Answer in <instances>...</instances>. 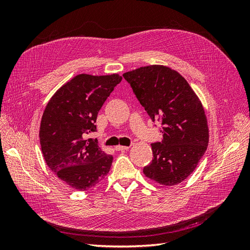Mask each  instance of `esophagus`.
I'll return each instance as SVG.
<instances>
[{
	"mask_svg": "<svg viewBox=\"0 0 250 250\" xmlns=\"http://www.w3.org/2000/svg\"><path fill=\"white\" fill-rule=\"evenodd\" d=\"M128 148H129V147H127V146H121V145H118V146H116V147H115V149H116L117 151H122V150H127Z\"/></svg>",
	"mask_w": 250,
	"mask_h": 250,
	"instance_id": "obj_1",
	"label": "esophagus"
}]
</instances>
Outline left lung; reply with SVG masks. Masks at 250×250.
Wrapping results in <instances>:
<instances>
[{"instance_id": "8db88e82", "label": "left lung", "mask_w": 250, "mask_h": 250, "mask_svg": "<svg viewBox=\"0 0 250 250\" xmlns=\"http://www.w3.org/2000/svg\"><path fill=\"white\" fill-rule=\"evenodd\" d=\"M151 120L162 124L163 141L151 144L153 158L143 172L160 185L174 186L197 167L208 144L203 106L188 81L165 65L123 74Z\"/></svg>"}]
</instances>
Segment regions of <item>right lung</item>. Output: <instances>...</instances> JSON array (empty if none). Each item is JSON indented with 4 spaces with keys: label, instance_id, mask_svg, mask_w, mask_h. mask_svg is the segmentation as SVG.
Masks as SVG:
<instances>
[{
    "label": "right lung",
    "instance_id": "right-lung-1",
    "mask_svg": "<svg viewBox=\"0 0 250 250\" xmlns=\"http://www.w3.org/2000/svg\"><path fill=\"white\" fill-rule=\"evenodd\" d=\"M121 81L119 74L77 75L53 95L43 111L40 142L44 161L76 190L95 187L109 172L112 156L87 135L97 130L98 112Z\"/></svg>",
    "mask_w": 250,
    "mask_h": 250
}]
</instances>
